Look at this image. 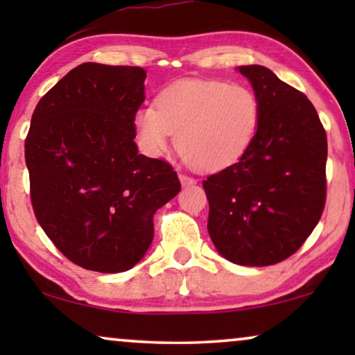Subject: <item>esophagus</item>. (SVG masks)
Returning <instances> with one entry per match:
<instances>
[{
    "label": "esophagus",
    "instance_id": "34e87169",
    "mask_svg": "<svg viewBox=\"0 0 355 355\" xmlns=\"http://www.w3.org/2000/svg\"><path fill=\"white\" fill-rule=\"evenodd\" d=\"M179 181H181V184L184 187H189V186H193L197 181L193 178H189L186 176V174H179Z\"/></svg>",
    "mask_w": 355,
    "mask_h": 355
}]
</instances>
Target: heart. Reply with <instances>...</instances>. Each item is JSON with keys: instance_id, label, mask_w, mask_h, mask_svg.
<instances>
[{"instance_id": "1", "label": "heart", "mask_w": 355, "mask_h": 355, "mask_svg": "<svg viewBox=\"0 0 355 355\" xmlns=\"http://www.w3.org/2000/svg\"><path fill=\"white\" fill-rule=\"evenodd\" d=\"M260 101L244 85L216 79H181L134 113L135 139L158 157L176 134V147L198 171H221L239 162L260 125Z\"/></svg>"}]
</instances>
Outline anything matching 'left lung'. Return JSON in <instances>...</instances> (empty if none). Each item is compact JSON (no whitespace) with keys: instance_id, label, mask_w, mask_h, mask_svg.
I'll return each instance as SVG.
<instances>
[{"instance_id":"1","label":"left lung","mask_w":355,"mask_h":355,"mask_svg":"<svg viewBox=\"0 0 355 355\" xmlns=\"http://www.w3.org/2000/svg\"><path fill=\"white\" fill-rule=\"evenodd\" d=\"M237 71L260 101V125L239 162L203 181L207 227L218 254L232 263L275 265L304 244L322 216L327 132L307 96L268 67Z\"/></svg>"}]
</instances>
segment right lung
Segmentation results:
<instances>
[{
	"instance_id": "1",
	"label": "right lung",
	"mask_w": 355,
	"mask_h": 355,
	"mask_svg": "<svg viewBox=\"0 0 355 355\" xmlns=\"http://www.w3.org/2000/svg\"><path fill=\"white\" fill-rule=\"evenodd\" d=\"M145 77L142 67L84 62L32 114L26 163L33 211L58 250L85 270L137 265L153 241V215L181 191L176 171L134 142Z\"/></svg>"
}]
</instances>
